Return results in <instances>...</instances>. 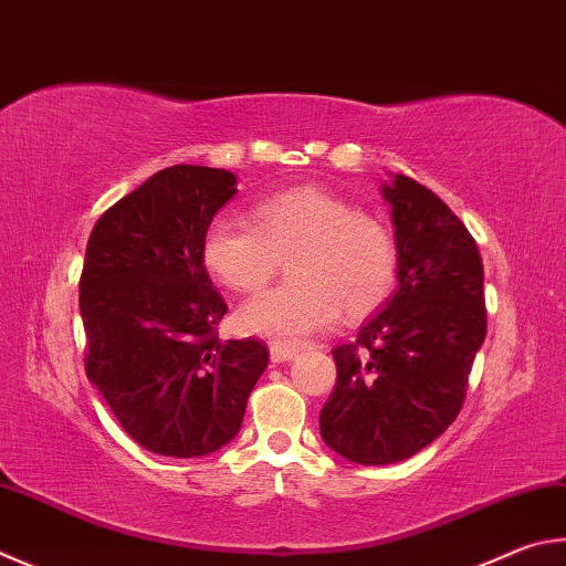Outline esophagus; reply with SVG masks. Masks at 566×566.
Masks as SVG:
<instances>
[{
	"instance_id": "obj_1",
	"label": "esophagus",
	"mask_w": 566,
	"mask_h": 566,
	"mask_svg": "<svg viewBox=\"0 0 566 566\" xmlns=\"http://www.w3.org/2000/svg\"><path fill=\"white\" fill-rule=\"evenodd\" d=\"M270 356L274 364H284V361H292V358L300 356L294 346H286V344H272L270 346Z\"/></svg>"
}]
</instances>
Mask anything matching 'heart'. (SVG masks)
Here are the masks:
<instances>
[{"mask_svg":"<svg viewBox=\"0 0 566 566\" xmlns=\"http://www.w3.org/2000/svg\"><path fill=\"white\" fill-rule=\"evenodd\" d=\"M252 224L218 218L202 234V264L238 292H256L292 254L286 282L242 306V332L296 346L338 314L361 318L388 302L398 280V242L384 220L322 188L256 200Z\"/></svg>","mask_w":566,"mask_h":566,"instance_id":"obj_1","label":"heart"}]
</instances>
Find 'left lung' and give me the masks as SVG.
<instances>
[{
  "label": "left lung",
  "instance_id": "1",
  "mask_svg": "<svg viewBox=\"0 0 566 566\" xmlns=\"http://www.w3.org/2000/svg\"><path fill=\"white\" fill-rule=\"evenodd\" d=\"M398 242V290L354 344L334 348L336 386L318 413L324 443L358 465H390L458 418L488 334L482 260L458 214L426 185L381 188Z\"/></svg>",
  "mask_w": 566,
  "mask_h": 566
}]
</instances>
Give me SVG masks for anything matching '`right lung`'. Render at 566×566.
Returning a JSON list of instances; mask_svg holds the SVG:
<instances>
[{"instance_id":"add662e5","label":"right lung","mask_w":566,"mask_h":566,"mask_svg":"<svg viewBox=\"0 0 566 566\" xmlns=\"http://www.w3.org/2000/svg\"><path fill=\"white\" fill-rule=\"evenodd\" d=\"M238 176L172 166L101 214L78 306L86 376L123 430L156 455H210L240 433L264 374L262 342H220L228 304L202 264V234Z\"/></svg>"}]
</instances>
